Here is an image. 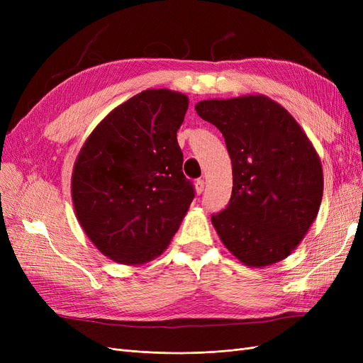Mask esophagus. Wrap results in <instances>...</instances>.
<instances>
[{
  "label": "esophagus",
  "instance_id": "1",
  "mask_svg": "<svg viewBox=\"0 0 363 363\" xmlns=\"http://www.w3.org/2000/svg\"><path fill=\"white\" fill-rule=\"evenodd\" d=\"M203 191H204V180H201V179L195 180V192L200 195Z\"/></svg>",
  "mask_w": 363,
  "mask_h": 363
}]
</instances>
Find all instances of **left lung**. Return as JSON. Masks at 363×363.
Returning a JSON list of instances; mask_svg holds the SVG:
<instances>
[{
	"label": "left lung",
	"instance_id": "1",
	"mask_svg": "<svg viewBox=\"0 0 363 363\" xmlns=\"http://www.w3.org/2000/svg\"><path fill=\"white\" fill-rule=\"evenodd\" d=\"M196 113L225 139L233 191L212 215L227 250L248 267L286 259L313 224L323 200L321 160L292 115L265 95L204 100Z\"/></svg>",
	"mask_w": 363,
	"mask_h": 363
}]
</instances>
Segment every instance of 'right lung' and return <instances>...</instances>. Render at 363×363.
Listing matches in <instances>:
<instances>
[{"mask_svg": "<svg viewBox=\"0 0 363 363\" xmlns=\"http://www.w3.org/2000/svg\"><path fill=\"white\" fill-rule=\"evenodd\" d=\"M188 96L148 89L118 106L86 139L71 194L86 236L104 256L142 265L169 245L194 200L177 131Z\"/></svg>", "mask_w": 363, "mask_h": 363, "instance_id": "add662e5", "label": "right lung"}]
</instances>
